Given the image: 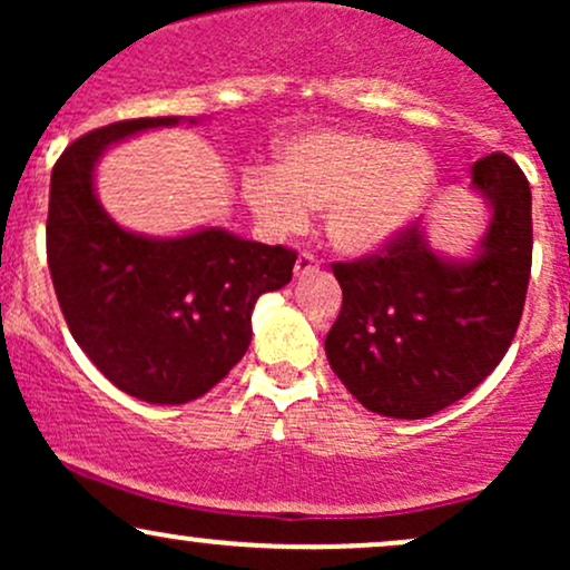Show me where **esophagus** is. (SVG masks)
<instances>
[{
    "label": "esophagus",
    "mask_w": 570,
    "mask_h": 570,
    "mask_svg": "<svg viewBox=\"0 0 570 570\" xmlns=\"http://www.w3.org/2000/svg\"><path fill=\"white\" fill-rule=\"evenodd\" d=\"M318 267L322 265H318V259L313 254H299L297 263H294V276L303 278L307 273H318Z\"/></svg>",
    "instance_id": "obj_1"
}]
</instances>
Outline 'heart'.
Wrapping results in <instances>:
<instances>
[{
	"label": "heart",
	"mask_w": 570,
	"mask_h": 570,
	"mask_svg": "<svg viewBox=\"0 0 570 570\" xmlns=\"http://www.w3.org/2000/svg\"><path fill=\"white\" fill-rule=\"evenodd\" d=\"M434 155L423 144L391 141L367 130L311 128L281 144L276 168H252L240 193L271 235L305 230L324 208V230L337 252L375 254L429 206Z\"/></svg>",
	"instance_id": "1"
}]
</instances>
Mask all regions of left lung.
<instances>
[{"instance_id":"obj_1","label":"left lung","mask_w":570,"mask_h":570,"mask_svg":"<svg viewBox=\"0 0 570 570\" xmlns=\"http://www.w3.org/2000/svg\"><path fill=\"white\" fill-rule=\"evenodd\" d=\"M488 225L469 257H448L410 227L381 254L332 265L343 307L330 367L364 407L417 421L476 389L512 345L531 278L525 174L503 153L472 166Z\"/></svg>"}]
</instances>
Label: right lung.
<instances>
[{"label":"right lung","instance_id":"1","mask_svg":"<svg viewBox=\"0 0 570 570\" xmlns=\"http://www.w3.org/2000/svg\"><path fill=\"white\" fill-rule=\"evenodd\" d=\"M198 117H139L85 134L50 176L48 265L71 337L107 381L149 404L212 391L252 343V311L292 281L297 254L198 227L171 238L104 212L96 168L109 147Z\"/></svg>","mask_w":570,"mask_h":570}]
</instances>
